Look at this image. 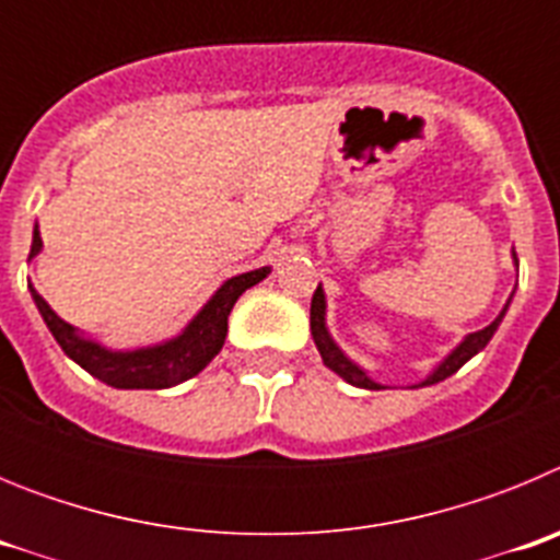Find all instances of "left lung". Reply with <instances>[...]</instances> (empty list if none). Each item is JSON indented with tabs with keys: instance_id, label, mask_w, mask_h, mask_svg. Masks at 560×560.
Returning a JSON list of instances; mask_svg holds the SVG:
<instances>
[{
	"instance_id": "left-lung-1",
	"label": "left lung",
	"mask_w": 560,
	"mask_h": 560,
	"mask_svg": "<svg viewBox=\"0 0 560 560\" xmlns=\"http://www.w3.org/2000/svg\"><path fill=\"white\" fill-rule=\"evenodd\" d=\"M513 264H516V269H518L516 252H513ZM508 305H511V300H508ZM508 305H504L502 314H499L497 319H493V323L488 325V328H482V330H477V334L465 336V339L459 341L457 348H454L452 353L446 355V359L440 361L438 368H434L432 373L427 375V378L418 381V384H412V389L415 387H429V384H438V381H443V378H448V375L457 373V370L463 368L465 361L474 359V355H477L479 350H482L485 345H488V341H491V336L497 334L499 323H502V316L508 314ZM325 308H328V305H325V291H323V285H316L314 300H311V336H314V345H316V350H319V355H323L325 368L334 370L336 375H341V378L348 381V384H353V387H361V389H387V387H381L378 381L370 378L368 370L359 368V364H355L353 359H348V355H345V350H341L339 345H336L334 336H330V330H328V325H325Z\"/></svg>"
}]
</instances>
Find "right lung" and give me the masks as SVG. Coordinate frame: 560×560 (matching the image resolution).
Here are the masks:
<instances>
[{"label": "right lung", "instance_id": "add662e5", "mask_svg": "<svg viewBox=\"0 0 560 560\" xmlns=\"http://www.w3.org/2000/svg\"><path fill=\"white\" fill-rule=\"evenodd\" d=\"M42 232H38L36 224L33 226L30 260L42 252ZM269 271V266H264V269L230 277L207 300L205 308L185 325V330L179 336L137 350H112L106 345H101V341L89 339L75 325L63 323L61 316L49 308L47 300L33 289V283H27V289L33 294V303H36L38 314L47 323L49 334L56 336L63 353L75 361V364H81L89 375H95L103 384L117 389H167L182 384V381L192 378V375H199L219 355V350L224 348L226 319H230L232 305L237 303V296L244 294L246 289L260 283Z\"/></svg>", "mask_w": 560, "mask_h": 560}]
</instances>
